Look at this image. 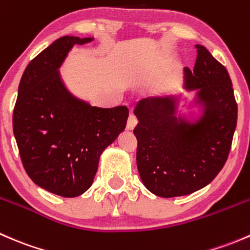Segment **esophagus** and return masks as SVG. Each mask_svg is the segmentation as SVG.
<instances>
[{
  "label": "esophagus",
  "mask_w": 250,
  "mask_h": 250,
  "mask_svg": "<svg viewBox=\"0 0 250 250\" xmlns=\"http://www.w3.org/2000/svg\"><path fill=\"white\" fill-rule=\"evenodd\" d=\"M138 123V118L135 117V115L133 112L129 113V117H128V122H127V128L128 129H133V128L137 125Z\"/></svg>",
  "instance_id": "obj_1"
}]
</instances>
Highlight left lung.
Instances as JSON below:
<instances>
[{
    "instance_id": "1",
    "label": "left lung",
    "mask_w": 250,
    "mask_h": 250,
    "mask_svg": "<svg viewBox=\"0 0 250 250\" xmlns=\"http://www.w3.org/2000/svg\"><path fill=\"white\" fill-rule=\"evenodd\" d=\"M196 50L193 71L184 69V88L197 90L200 117L176 116V95L141 99L134 109L138 170L145 188L160 197L190 195L208 185L232 144L237 103L230 75L206 47L196 44Z\"/></svg>"
}]
</instances>
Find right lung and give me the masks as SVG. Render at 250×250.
Segmentation results:
<instances>
[{
    "instance_id": "add662e5",
    "label": "right lung",
    "mask_w": 250,
    "mask_h": 250,
    "mask_svg": "<svg viewBox=\"0 0 250 250\" xmlns=\"http://www.w3.org/2000/svg\"><path fill=\"white\" fill-rule=\"evenodd\" d=\"M93 37L64 36L29 62L13 112L22 166L40 188L76 197L92 186L103 151L123 132L127 106H92L65 87L59 67L75 44Z\"/></svg>"
}]
</instances>
